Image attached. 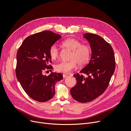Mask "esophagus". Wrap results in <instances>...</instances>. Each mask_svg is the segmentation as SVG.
<instances>
[{"label": "esophagus", "mask_w": 131, "mask_h": 131, "mask_svg": "<svg viewBox=\"0 0 131 131\" xmlns=\"http://www.w3.org/2000/svg\"><path fill=\"white\" fill-rule=\"evenodd\" d=\"M63 78H67V77H68V75H66V74H63Z\"/></svg>", "instance_id": "esophagus-1"}]
</instances>
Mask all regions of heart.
Listing matches in <instances>:
<instances>
[{"label":"heart","instance_id":"b5f03b06","mask_svg":"<svg viewBox=\"0 0 131 131\" xmlns=\"http://www.w3.org/2000/svg\"><path fill=\"white\" fill-rule=\"evenodd\" d=\"M63 46L70 50L72 53L68 61H62L54 66L56 71L63 73H69L76 67L77 64L79 66L86 65L90 60L91 51L90 48L85 45H82L79 40L74 38H68L62 42ZM49 54L53 59L59 56V50L57 46L52 45L49 48Z\"/></svg>","mask_w":131,"mask_h":131}]
</instances>
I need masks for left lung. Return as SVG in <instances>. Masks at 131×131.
<instances>
[{
	"label": "left lung",
	"instance_id": "left-lung-1",
	"mask_svg": "<svg viewBox=\"0 0 131 131\" xmlns=\"http://www.w3.org/2000/svg\"><path fill=\"white\" fill-rule=\"evenodd\" d=\"M90 44L92 56L89 64L73 76L77 84L71 89L72 97L80 102L91 101L101 95L108 86L115 69L113 48L100 36L90 33L83 35Z\"/></svg>",
	"mask_w": 131,
	"mask_h": 131
}]
</instances>
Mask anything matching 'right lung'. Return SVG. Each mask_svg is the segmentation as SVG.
Masks as SVG:
<instances>
[{
	"label": "right lung",
	"mask_w": 131,
	"mask_h": 131,
	"mask_svg": "<svg viewBox=\"0 0 131 131\" xmlns=\"http://www.w3.org/2000/svg\"><path fill=\"white\" fill-rule=\"evenodd\" d=\"M61 38L58 34L45 31L27 37L17 52L16 75L26 93L34 100L46 102L54 95V85L63 79L61 73H42L51 69L49 48Z\"/></svg>",
	"instance_id": "add662e5"
}]
</instances>
